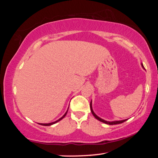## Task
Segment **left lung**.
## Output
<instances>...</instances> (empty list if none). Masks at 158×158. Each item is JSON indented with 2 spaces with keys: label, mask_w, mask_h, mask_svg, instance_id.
<instances>
[{
  "label": "left lung",
  "mask_w": 158,
  "mask_h": 158,
  "mask_svg": "<svg viewBox=\"0 0 158 158\" xmlns=\"http://www.w3.org/2000/svg\"><path fill=\"white\" fill-rule=\"evenodd\" d=\"M141 66H142V68L144 69V67H143V64L141 63ZM90 111H91V112H92V114H93V116H94V117L96 119H98V121H101V122H102V123H106V124H108V125H116V124H120V123H123V122H125V121H127V119H125V120H123V121H105V120H103V119H102L101 118H100V117H98L97 115H96L95 113H94V111H93V108H92V102H90Z\"/></svg>",
  "instance_id": "1"
}]
</instances>
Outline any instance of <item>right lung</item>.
<instances>
[{
	"label": "right lung",
	"instance_id": "obj_1",
	"mask_svg": "<svg viewBox=\"0 0 158 158\" xmlns=\"http://www.w3.org/2000/svg\"><path fill=\"white\" fill-rule=\"evenodd\" d=\"M68 110H67V111L65 112V114L63 115V116L60 118H59L58 120V121H54V122H52V123H40V125H44V126H49V125H53V124H54V123H57V122H58V121H60V120H62L64 117H65V116H66V114H67V113H68Z\"/></svg>",
	"mask_w": 158,
	"mask_h": 158
}]
</instances>
